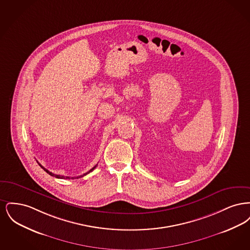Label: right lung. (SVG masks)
<instances>
[{"instance_id": "obj_1", "label": "right lung", "mask_w": 250, "mask_h": 250, "mask_svg": "<svg viewBox=\"0 0 250 250\" xmlns=\"http://www.w3.org/2000/svg\"><path fill=\"white\" fill-rule=\"evenodd\" d=\"M39 164V163H38ZM39 166L41 167L47 173H48L50 176H53V177H55V178H59V179H70V177H68V176H62V175H59V174H54V173H52V172H50L48 169H47V168H45L44 167L42 166L41 164H39ZM95 167H96V165H95L93 168H91L88 172H86V173H84L83 175H81V176H78V177H71V179L74 178H81V177H83V176H84V175H86V174H88V173H90L91 171H93L94 169H95Z\"/></svg>"}]
</instances>
